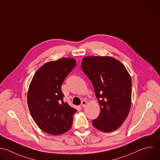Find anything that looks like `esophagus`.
I'll list each match as a JSON object with an SVG mask.
<instances>
[{"label":"esophagus","instance_id":"1","mask_svg":"<svg viewBox=\"0 0 160 160\" xmlns=\"http://www.w3.org/2000/svg\"><path fill=\"white\" fill-rule=\"evenodd\" d=\"M86 105H87V102H86L85 100H83V101L82 102V103H81L80 106H81L82 108H85V106H86Z\"/></svg>","mask_w":160,"mask_h":160}]
</instances>
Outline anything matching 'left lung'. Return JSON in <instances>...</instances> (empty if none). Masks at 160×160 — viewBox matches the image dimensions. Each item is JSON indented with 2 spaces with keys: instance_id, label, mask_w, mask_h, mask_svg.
Segmentation results:
<instances>
[{
  "instance_id": "obj_1",
  "label": "left lung",
  "mask_w": 160,
  "mask_h": 160,
  "mask_svg": "<svg viewBox=\"0 0 160 160\" xmlns=\"http://www.w3.org/2000/svg\"><path fill=\"white\" fill-rule=\"evenodd\" d=\"M82 69L92 82L100 105L93 126L105 132L118 129L128 117L131 105L132 82L126 67L111 57H87Z\"/></svg>"
}]
</instances>
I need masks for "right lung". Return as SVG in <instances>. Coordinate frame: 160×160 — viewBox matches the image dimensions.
<instances>
[{
	"label": "right lung",
	"instance_id": "1",
	"mask_svg": "<svg viewBox=\"0 0 160 160\" xmlns=\"http://www.w3.org/2000/svg\"><path fill=\"white\" fill-rule=\"evenodd\" d=\"M76 65L73 58L49 62L34 74L28 92V104L37 126L44 132L59 135L67 132L77 110L63 101L62 83Z\"/></svg>",
	"mask_w": 160,
	"mask_h": 160
}]
</instances>
